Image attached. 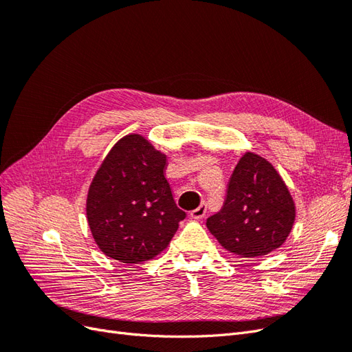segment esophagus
<instances>
[{
	"instance_id": "obj_1",
	"label": "esophagus",
	"mask_w": 352,
	"mask_h": 352,
	"mask_svg": "<svg viewBox=\"0 0 352 352\" xmlns=\"http://www.w3.org/2000/svg\"><path fill=\"white\" fill-rule=\"evenodd\" d=\"M206 212H207V206L206 204H201L198 208L190 211V217L199 220V219H202V217L206 216Z\"/></svg>"
}]
</instances>
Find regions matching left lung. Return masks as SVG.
Instances as JSON below:
<instances>
[{
  "label": "left lung",
  "mask_w": 352,
  "mask_h": 352,
  "mask_svg": "<svg viewBox=\"0 0 352 352\" xmlns=\"http://www.w3.org/2000/svg\"><path fill=\"white\" fill-rule=\"evenodd\" d=\"M295 220L289 190L274 167L247 153L228 182L219 212L207 219L208 230L228 251L255 258L279 248Z\"/></svg>",
  "instance_id": "1"
}]
</instances>
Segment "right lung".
<instances>
[{"label":"right lung","instance_id":"right-lung-1","mask_svg":"<svg viewBox=\"0 0 352 352\" xmlns=\"http://www.w3.org/2000/svg\"><path fill=\"white\" fill-rule=\"evenodd\" d=\"M166 155L140 135L117 142L95 175L87 216L95 242L126 264L162 252L186 212L176 206L166 179Z\"/></svg>","mask_w":352,"mask_h":352}]
</instances>
